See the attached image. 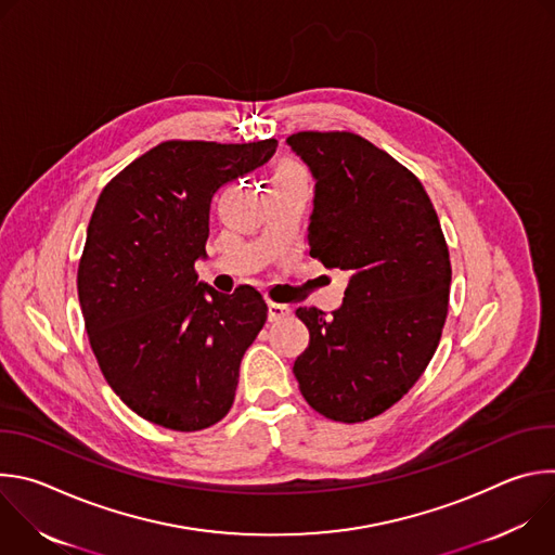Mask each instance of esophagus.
<instances>
[{"label": "esophagus", "instance_id": "obj_1", "mask_svg": "<svg viewBox=\"0 0 555 555\" xmlns=\"http://www.w3.org/2000/svg\"><path fill=\"white\" fill-rule=\"evenodd\" d=\"M289 305H283V302H268V315H270V321H281V319H285V315H289Z\"/></svg>", "mask_w": 555, "mask_h": 555}]
</instances>
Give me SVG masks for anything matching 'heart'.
Instances as JSON below:
<instances>
[{"instance_id":"heart-1","label":"heart","mask_w":555,"mask_h":555,"mask_svg":"<svg viewBox=\"0 0 555 555\" xmlns=\"http://www.w3.org/2000/svg\"><path fill=\"white\" fill-rule=\"evenodd\" d=\"M292 180H305V173L298 165L294 163H281L274 173H272V180L270 184H276V182H292Z\"/></svg>"}]
</instances>
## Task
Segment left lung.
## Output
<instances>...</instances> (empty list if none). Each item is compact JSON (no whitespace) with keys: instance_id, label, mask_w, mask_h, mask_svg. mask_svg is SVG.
<instances>
[{"instance_id":"1","label":"left lung","mask_w":555,"mask_h":555,"mask_svg":"<svg viewBox=\"0 0 555 555\" xmlns=\"http://www.w3.org/2000/svg\"><path fill=\"white\" fill-rule=\"evenodd\" d=\"M287 144L315 191L309 255L349 272L327 315L298 307L309 347L294 375L307 404L358 424L400 402L433 360L448 315L450 255L422 182L351 131H298Z\"/></svg>"}]
</instances>
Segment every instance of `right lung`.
Instances as JSON below:
<instances>
[{
	"mask_svg": "<svg viewBox=\"0 0 555 555\" xmlns=\"http://www.w3.org/2000/svg\"><path fill=\"white\" fill-rule=\"evenodd\" d=\"M276 140H167L101 193L78 263V302L99 366L142 420L204 430L234 402L246 349L268 305L253 285L197 281L212 195L266 165Z\"/></svg>",
	"mask_w": 555,
	"mask_h": 555,
	"instance_id": "1",
	"label": "right lung"
}]
</instances>
